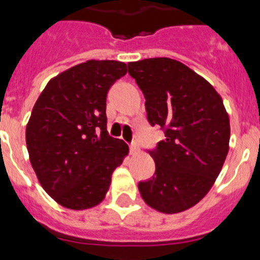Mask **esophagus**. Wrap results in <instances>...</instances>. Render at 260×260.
I'll return each instance as SVG.
<instances>
[{
  "label": "esophagus",
  "mask_w": 260,
  "mask_h": 260,
  "mask_svg": "<svg viewBox=\"0 0 260 260\" xmlns=\"http://www.w3.org/2000/svg\"><path fill=\"white\" fill-rule=\"evenodd\" d=\"M129 149H131V153H139L140 152V147H139V144L137 143H131L129 145Z\"/></svg>",
  "instance_id": "34e87169"
}]
</instances>
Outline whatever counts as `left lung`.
<instances>
[{
	"label": "left lung",
	"mask_w": 260,
	"mask_h": 260,
	"mask_svg": "<svg viewBox=\"0 0 260 260\" xmlns=\"http://www.w3.org/2000/svg\"><path fill=\"white\" fill-rule=\"evenodd\" d=\"M145 97L147 120L166 139L148 149L156 171L140 181L152 208L176 214L199 203L218 178L230 143V120L210 82L180 61L156 57L128 64Z\"/></svg>",
	"instance_id": "1"
}]
</instances>
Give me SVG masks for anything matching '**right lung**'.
Segmentation results:
<instances>
[{
    "mask_svg": "<svg viewBox=\"0 0 260 260\" xmlns=\"http://www.w3.org/2000/svg\"><path fill=\"white\" fill-rule=\"evenodd\" d=\"M126 64L89 60L48 82L26 125L30 163L42 188L61 206L85 210L108 191L128 145L107 131V94Z\"/></svg>",
    "mask_w": 260,
    "mask_h": 260,
    "instance_id": "1",
    "label": "right lung"
}]
</instances>
